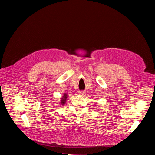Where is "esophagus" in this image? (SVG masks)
I'll list each match as a JSON object with an SVG mask.
<instances>
[{
	"label": "esophagus",
	"mask_w": 155,
	"mask_h": 155,
	"mask_svg": "<svg viewBox=\"0 0 155 155\" xmlns=\"http://www.w3.org/2000/svg\"><path fill=\"white\" fill-rule=\"evenodd\" d=\"M78 93H79V94H80V95H83V94H84V92L83 91H78Z\"/></svg>",
	"instance_id": "1"
}]
</instances>
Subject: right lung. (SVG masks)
I'll return each instance as SVG.
<instances>
[{"mask_svg":"<svg viewBox=\"0 0 155 155\" xmlns=\"http://www.w3.org/2000/svg\"><path fill=\"white\" fill-rule=\"evenodd\" d=\"M67 98H68V95L66 94V93H64V94L62 96V98H61V102L62 105H64L65 104V100L67 99Z\"/></svg>","mask_w":155,"mask_h":155,"instance_id":"obj_1","label":"right lung"}]
</instances>
